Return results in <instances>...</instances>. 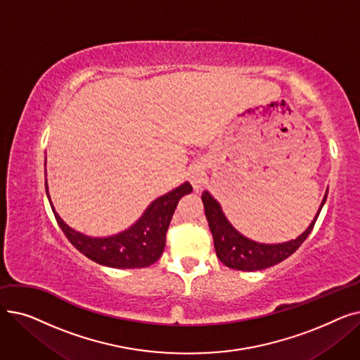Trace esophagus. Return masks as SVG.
<instances>
[{
	"label": "esophagus",
	"instance_id": "34e87169",
	"mask_svg": "<svg viewBox=\"0 0 360 360\" xmlns=\"http://www.w3.org/2000/svg\"><path fill=\"white\" fill-rule=\"evenodd\" d=\"M204 166L202 165H194L190 170V176H191V184L195 188V190H198V188L202 185L204 182Z\"/></svg>",
	"mask_w": 360,
	"mask_h": 360
}]
</instances>
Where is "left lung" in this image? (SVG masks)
Returning a JSON list of instances; mask_svg holds the SVG:
<instances>
[{"instance_id":"8db88e82","label":"left lung","mask_w":360,"mask_h":360,"mask_svg":"<svg viewBox=\"0 0 360 360\" xmlns=\"http://www.w3.org/2000/svg\"><path fill=\"white\" fill-rule=\"evenodd\" d=\"M205 217L209 221L210 231L214 240V248L219 259L224 264L226 267L240 270V271H255L262 270L274 266V264L281 262L290 257L305 239L312 232L315 221L321 213V209L327 200V194L323 200V204L319 207V212L316 213L315 219L309 224V228L302 233L299 238L285 242V243H276V245H267V243H258L248 238L242 236L239 232H236L232 224L224 217V214L220 210V204L207 191L201 195Z\"/></svg>"}]
</instances>
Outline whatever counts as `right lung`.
Instances as JSON below:
<instances>
[{
  "label": "right lung",
  "instance_id": "add662e5",
  "mask_svg": "<svg viewBox=\"0 0 360 360\" xmlns=\"http://www.w3.org/2000/svg\"><path fill=\"white\" fill-rule=\"evenodd\" d=\"M45 188L49 197L46 184ZM191 191L193 186L190 184H182L176 190L151 202L141 219L128 231L109 238H89L72 231L53 210L52 204L51 207L67 239L91 261L113 269H144L160 258L166 245V232L176 205L184 195Z\"/></svg>",
  "mask_w": 360,
  "mask_h": 360
}]
</instances>
